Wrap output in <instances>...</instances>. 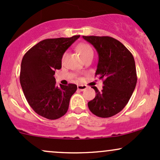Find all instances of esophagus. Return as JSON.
Instances as JSON below:
<instances>
[{
    "mask_svg": "<svg viewBox=\"0 0 160 160\" xmlns=\"http://www.w3.org/2000/svg\"><path fill=\"white\" fill-rule=\"evenodd\" d=\"M87 88V87L85 85H78L77 86V89H78V90H80V91H83Z\"/></svg>",
    "mask_w": 160,
    "mask_h": 160,
    "instance_id": "34e87169",
    "label": "esophagus"
}]
</instances>
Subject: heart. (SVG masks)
Returning <instances> with one entry per match:
<instances>
[{
    "mask_svg": "<svg viewBox=\"0 0 160 160\" xmlns=\"http://www.w3.org/2000/svg\"><path fill=\"white\" fill-rule=\"evenodd\" d=\"M77 51H78L79 53L80 54L83 58H85L86 57L90 55V54L93 55V51H92L90 45H89L88 44H80L77 46ZM64 57H65V54H64V56H63L62 60H64Z\"/></svg>",
    "mask_w": 160,
    "mask_h": 160,
    "instance_id": "obj_1",
    "label": "heart"
}]
</instances>
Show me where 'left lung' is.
Masks as SVG:
<instances>
[{
	"mask_svg": "<svg viewBox=\"0 0 160 160\" xmlns=\"http://www.w3.org/2000/svg\"><path fill=\"white\" fill-rule=\"evenodd\" d=\"M99 55L96 76L103 80L102 90L96 87V96L88 102L90 112L101 118L120 112L128 102L137 84V72L132 54L122 42L109 36H83Z\"/></svg>",
	"mask_w": 160,
	"mask_h": 160,
	"instance_id": "8db88e82",
	"label": "left lung"
}]
</instances>
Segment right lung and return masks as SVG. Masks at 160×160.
<instances>
[{"mask_svg":"<svg viewBox=\"0 0 160 160\" xmlns=\"http://www.w3.org/2000/svg\"><path fill=\"white\" fill-rule=\"evenodd\" d=\"M80 36L48 38L39 42L24 54L21 62L20 81L31 108L38 115L54 120L68 112L70 99L77 87L56 85L55 70L61 68L66 50Z\"/></svg>","mask_w":160,"mask_h":160,"instance_id":"add662e5","label":"right lung"}]
</instances>
